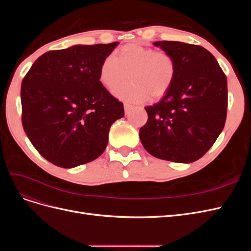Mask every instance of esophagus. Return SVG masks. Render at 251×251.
I'll use <instances>...</instances> for the list:
<instances>
[{
	"label": "esophagus",
	"mask_w": 251,
	"mask_h": 251,
	"mask_svg": "<svg viewBox=\"0 0 251 251\" xmlns=\"http://www.w3.org/2000/svg\"><path fill=\"white\" fill-rule=\"evenodd\" d=\"M124 107H125V112H126V114H128V112H130L131 109H132V105L128 104V103H125Z\"/></svg>",
	"instance_id": "esophagus-1"
}]
</instances>
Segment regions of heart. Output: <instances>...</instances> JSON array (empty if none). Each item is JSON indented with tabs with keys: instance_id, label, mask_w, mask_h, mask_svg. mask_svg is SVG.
I'll return each mask as SVG.
<instances>
[{
	"instance_id": "1",
	"label": "heart",
	"mask_w": 251,
	"mask_h": 251,
	"mask_svg": "<svg viewBox=\"0 0 251 251\" xmlns=\"http://www.w3.org/2000/svg\"><path fill=\"white\" fill-rule=\"evenodd\" d=\"M176 62L170 53L128 44L116 54L105 56L100 68V80L114 90L130 76L131 82L117 88L114 93L120 100L140 102L150 96L151 100L161 98L169 92L176 78Z\"/></svg>"
}]
</instances>
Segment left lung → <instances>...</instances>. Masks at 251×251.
<instances>
[{"label":"left lung","mask_w":251,"mask_h":251,"mask_svg":"<svg viewBox=\"0 0 251 251\" xmlns=\"http://www.w3.org/2000/svg\"><path fill=\"white\" fill-rule=\"evenodd\" d=\"M170 53L177 73L162 100L146 107L139 137L149 153L163 160L191 163L211 148L227 114V79L205 48L181 42H155Z\"/></svg>","instance_id":"obj_1"}]
</instances>
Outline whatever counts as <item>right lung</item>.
Instances as JSON below:
<instances>
[{
    "label": "right lung",
    "mask_w": 251,
    "mask_h": 251,
    "mask_svg": "<svg viewBox=\"0 0 251 251\" xmlns=\"http://www.w3.org/2000/svg\"><path fill=\"white\" fill-rule=\"evenodd\" d=\"M118 42L75 45L44 53L23 78L22 125L39 153L64 169L93 161L107 148L124 103L100 80Z\"/></svg>",
    "instance_id": "1"
}]
</instances>
